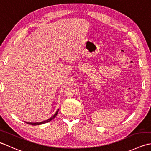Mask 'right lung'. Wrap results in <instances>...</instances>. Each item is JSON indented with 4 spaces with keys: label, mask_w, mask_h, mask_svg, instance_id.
<instances>
[{
    "label": "right lung",
    "mask_w": 151,
    "mask_h": 151,
    "mask_svg": "<svg viewBox=\"0 0 151 151\" xmlns=\"http://www.w3.org/2000/svg\"><path fill=\"white\" fill-rule=\"evenodd\" d=\"M58 111H59V109H58V111L55 112V113L53 115V116L50 118V119H48V120H44V121H42V122H25L27 124H31V125H33V126H37V125H40V124H45V123H47L50 122V121H51L52 120H53L54 119V118L57 116V114L58 113Z\"/></svg>",
    "instance_id": "add662e5"
}]
</instances>
